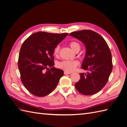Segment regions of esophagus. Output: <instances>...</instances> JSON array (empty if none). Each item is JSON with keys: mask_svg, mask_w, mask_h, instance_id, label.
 Segmentation results:
<instances>
[{"mask_svg": "<svg viewBox=\"0 0 127 127\" xmlns=\"http://www.w3.org/2000/svg\"><path fill=\"white\" fill-rule=\"evenodd\" d=\"M71 73V72H68V71H64V75L70 74Z\"/></svg>", "mask_w": 127, "mask_h": 127, "instance_id": "1", "label": "esophagus"}]
</instances>
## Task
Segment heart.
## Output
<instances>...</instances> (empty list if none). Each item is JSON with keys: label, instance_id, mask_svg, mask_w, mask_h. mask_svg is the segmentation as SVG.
<instances>
[{"label": "heart", "instance_id": "obj_1", "mask_svg": "<svg viewBox=\"0 0 127 127\" xmlns=\"http://www.w3.org/2000/svg\"><path fill=\"white\" fill-rule=\"evenodd\" d=\"M69 45L70 46L71 49L73 51L76 52L77 51H79L80 48V45L78 42L75 41H72L69 42ZM60 47L59 45H57L54 49L53 50V53L56 56H57L59 54ZM78 64L77 61H71V60H64L59 62L57 64V66L58 68L62 69L71 72L75 69Z\"/></svg>", "mask_w": 127, "mask_h": 127}]
</instances>
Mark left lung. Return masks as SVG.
I'll use <instances>...</instances> for the list:
<instances>
[{
    "label": "left lung",
    "mask_w": 127,
    "mask_h": 127,
    "mask_svg": "<svg viewBox=\"0 0 127 127\" xmlns=\"http://www.w3.org/2000/svg\"><path fill=\"white\" fill-rule=\"evenodd\" d=\"M69 35L83 42L86 49L81 67L88 71L80 73V79L75 84V87L83 95L97 93L106 85L112 70L109 46L101 35L91 30L74 32Z\"/></svg>",
    "instance_id": "1"
}]
</instances>
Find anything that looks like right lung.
<instances>
[{
	"instance_id": "right-lung-1",
	"label": "right lung",
	"mask_w": 127,
	"mask_h": 127,
	"mask_svg": "<svg viewBox=\"0 0 127 127\" xmlns=\"http://www.w3.org/2000/svg\"><path fill=\"white\" fill-rule=\"evenodd\" d=\"M68 33L38 32L22 44L18 67L22 83L31 93L43 97L56 87L64 71L53 67L54 49Z\"/></svg>"
}]
</instances>
